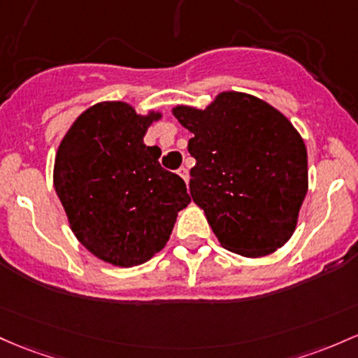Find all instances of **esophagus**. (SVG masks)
<instances>
[{
	"instance_id": "esophagus-1",
	"label": "esophagus",
	"mask_w": 358,
	"mask_h": 358,
	"mask_svg": "<svg viewBox=\"0 0 358 358\" xmlns=\"http://www.w3.org/2000/svg\"><path fill=\"white\" fill-rule=\"evenodd\" d=\"M176 173H178V175L180 176H182V178H183V182H188V170H187V168H180V170L178 171H176Z\"/></svg>"
}]
</instances>
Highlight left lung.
<instances>
[{
  "instance_id": "left-lung-1",
  "label": "left lung",
  "mask_w": 358,
  "mask_h": 358,
  "mask_svg": "<svg viewBox=\"0 0 358 358\" xmlns=\"http://www.w3.org/2000/svg\"><path fill=\"white\" fill-rule=\"evenodd\" d=\"M173 115L194 134L190 195L226 250L258 258L284 246L308 194V151L289 119L260 98L222 92Z\"/></svg>"
}]
</instances>
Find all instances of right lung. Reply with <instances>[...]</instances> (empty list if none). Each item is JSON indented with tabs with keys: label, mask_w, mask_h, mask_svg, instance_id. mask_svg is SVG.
I'll return each mask as SVG.
<instances>
[{
	"label": "right lung",
	"mask_w": 358,
	"mask_h": 358,
	"mask_svg": "<svg viewBox=\"0 0 358 358\" xmlns=\"http://www.w3.org/2000/svg\"><path fill=\"white\" fill-rule=\"evenodd\" d=\"M159 117L101 101L59 144L54 187L71 229L90 253L115 266L141 265L163 250L190 203L185 182L159 164L161 149L144 144Z\"/></svg>",
	"instance_id": "obj_1"
}]
</instances>
